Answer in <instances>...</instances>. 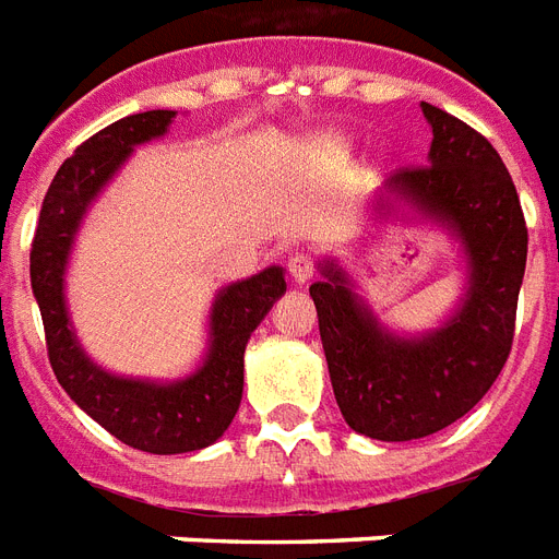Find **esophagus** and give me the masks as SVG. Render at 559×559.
Returning <instances> with one entry per match:
<instances>
[{
	"mask_svg": "<svg viewBox=\"0 0 559 559\" xmlns=\"http://www.w3.org/2000/svg\"><path fill=\"white\" fill-rule=\"evenodd\" d=\"M287 270H289V278L296 281V284H307V281L313 278V258L305 252H296L293 258L287 261Z\"/></svg>",
	"mask_w": 559,
	"mask_h": 559,
	"instance_id": "1",
	"label": "esophagus"
}]
</instances>
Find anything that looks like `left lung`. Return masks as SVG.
<instances>
[{
	"label": "left lung",
	"mask_w": 559,
	"mask_h": 559,
	"mask_svg": "<svg viewBox=\"0 0 559 559\" xmlns=\"http://www.w3.org/2000/svg\"><path fill=\"white\" fill-rule=\"evenodd\" d=\"M432 127L429 165L403 168L385 191L459 237L467 293L429 333L385 331L350 278L319 263L310 287L333 394L345 424L377 441H415L464 417L493 385L511 354L528 228L502 156L473 127L420 104Z\"/></svg>",
	"instance_id": "1"
}]
</instances>
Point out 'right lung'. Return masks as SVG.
Listing matches in <instances>:
<instances>
[{
	"instance_id": "obj_1",
	"label": "right lung",
	"mask_w": 559,
	"mask_h": 559,
	"mask_svg": "<svg viewBox=\"0 0 559 559\" xmlns=\"http://www.w3.org/2000/svg\"><path fill=\"white\" fill-rule=\"evenodd\" d=\"M174 118V109L135 112L86 139L51 179L31 243V289L43 316L48 362L57 382L109 435L153 455L202 450L226 432L243 397L246 342L287 289L281 266L219 289L211 305L209 354L186 380L116 377L83 354L63 296L74 235L92 200L116 177L133 147L168 133Z\"/></svg>"
}]
</instances>
